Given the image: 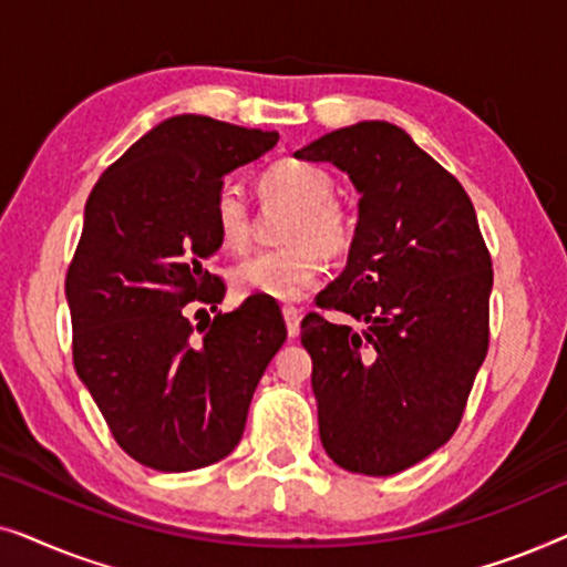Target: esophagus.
<instances>
[{
    "label": "esophagus",
    "mask_w": 567,
    "mask_h": 567,
    "mask_svg": "<svg viewBox=\"0 0 567 567\" xmlns=\"http://www.w3.org/2000/svg\"><path fill=\"white\" fill-rule=\"evenodd\" d=\"M284 320H286V330H289V338L299 336V309L297 307H284Z\"/></svg>",
    "instance_id": "34e87169"
}]
</instances>
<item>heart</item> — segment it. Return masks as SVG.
I'll return each mask as SVG.
<instances>
[{
	"label": "heart",
	"mask_w": 567,
	"mask_h": 567,
	"mask_svg": "<svg viewBox=\"0 0 567 567\" xmlns=\"http://www.w3.org/2000/svg\"><path fill=\"white\" fill-rule=\"evenodd\" d=\"M268 198L299 206L289 227V247L252 255L235 268V286L243 293L289 301L305 293L324 274V252L340 255L351 247L353 219L336 198V181L328 169L307 159H281L260 175ZM214 224L227 250L250 245V208L239 185L227 183L216 193Z\"/></svg>",
	"instance_id": "b5f03b06"
}]
</instances>
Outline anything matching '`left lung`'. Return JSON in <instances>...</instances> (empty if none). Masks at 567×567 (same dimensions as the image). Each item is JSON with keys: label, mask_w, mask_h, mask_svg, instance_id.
<instances>
[{"label": "left lung", "mask_w": 567, "mask_h": 567, "mask_svg": "<svg viewBox=\"0 0 567 567\" xmlns=\"http://www.w3.org/2000/svg\"><path fill=\"white\" fill-rule=\"evenodd\" d=\"M293 157L351 177L359 224L348 266L309 312L301 343L324 452L338 467L386 477L454 436L487 353L493 262L460 181L386 121L330 131Z\"/></svg>", "instance_id": "obj_1"}]
</instances>
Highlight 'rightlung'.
<instances>
[{
    "instance_id": "1",
    "label": "right lung",
    "mask_w": 567,
    "mask_h": 567,
    "mask_svg": "<svg viewBox=\"0 0 567 567\" xmlns=\"http://www.w3.org/2000/svg\"><path fill=\"white\" fill-rule=\"evenodd\" d=\"M276 131L175 115L100 175L66 270L74 369L113 439L144 467L190 472L239 444L252 392L286 340L276 301L224 299L204 262L221 247L224 175L258 159Z\"/></svg>"
}]
</instances>
